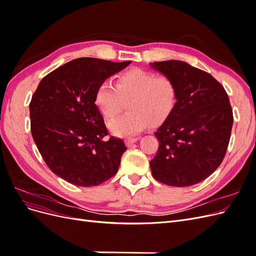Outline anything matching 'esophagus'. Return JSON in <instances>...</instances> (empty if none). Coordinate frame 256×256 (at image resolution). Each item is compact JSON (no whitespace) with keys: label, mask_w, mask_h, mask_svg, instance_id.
<instances>
[{"label":"esophagus","mask_w":256,"mask_h":256,"mask_svg":"<svg viewBox=\"0 0 256 256\" xmlns=\"http://www.w3.org/2000/svg\"><path fill=\"white\" fill-rule=\"evenodd\" d=\"M138 138H138V136H134V138H126V144H127L128 146H131L134 143H136V142L138 140Z\"/></svg>","instance_id":"1"}]
</instances>
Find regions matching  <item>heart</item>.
<instances>
[{"label":"heart","instance_id":"heart-1","mask_svg":"<svg viewBox=\"0 0 256 256\" xmlns=\"http://www.w3.org/2000/svg\"><path fill=\"white\" fill-rule=\"evenodd\" d=\"M180 86L171 76L134 68L122 74L115 85L104 81L96 90L94 102L106 120L120 114L128 102L127 114L109 122L114 136H129L150 125L164 122L174 111Z\"/></svg>","mask_w":256,"mask_h":256}]
</instances>
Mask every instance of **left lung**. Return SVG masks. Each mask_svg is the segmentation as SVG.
<instances>
[{
  "mask_svg": "<svg viewBox=\"0 0 256 256\" xmlns=\"http://www.w3.org/2000/svg\"><path fill=\"white\" fill-rule=\"evenodd\" d=\"M180 86L174 111L154 132L159 148L150 162L154 180L189 187L212 175L226 154L233 110L226 90L212 74L182 60L152 65Z\"/></svg>",
  "mask_w": 256,
  "mask_h": 256,
  "instance_id": "8db88e82",
  "label": "left lung"
}]
</instances>
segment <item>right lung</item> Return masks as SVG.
<instances>
[{
    "label": "right lung",
    "instance_id": "add662e5",
    "mask_svg": "<svg viewBox=\"0 0 256 256\" xmlns=\"http://www.w3.org/2000/svg\"><path fill=\"white\" fill-rule=\"evenodd\" d=\"M130 60L80 58L44 76L30 102V131L51 171L66 182L92 187L118 171L127 147L109 134L95 106L97 88Z\"/></svg>",
    "mask_w": 256,
    "mask_h": 256
}]
</instances>
